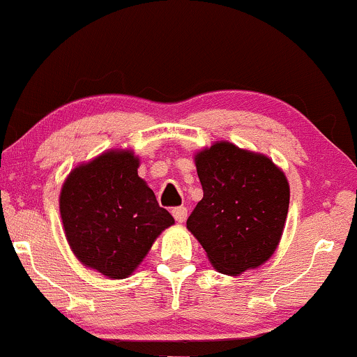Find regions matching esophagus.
I'll return each mask as SVG.
<instances>
[{
	"instance_id": "obj_1",
	"label": "esophagus",
	"mask_w": 357,
	"mask_h": 357,
	"mask_svg": "<svg viewBox=\"0 0 357 357\" xmlns=\"http://www.w3.org/2000/svg\"><path fill=\"white\" fill-rule=\"evenodd\" d=\"M172 217L176 218V222L183 223L188 217V210L185 208V206H176V208L172 210Z\"/></svg>"
}]
</instances>
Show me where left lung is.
I'll list each match as a JSON object with an SVG mask.
<instances>
[{
	"label": "left lung",
	"mask_w": 357,
	"mask_h": 357,
	"mask_svg": "<svg viewBox=\"0 0 357 357\" xmlns=\"http://www.w3.org/2000/svg\"><path fill=\"white\" fill-rule=\"evenodd\" d=\"M203 198L186 227L218 273L264 264L283 236L289 206L284 172L268 155L215 142L195 155Z\"/></svg>",
	"instance_id": "left-lung-1"
}]
</instances>
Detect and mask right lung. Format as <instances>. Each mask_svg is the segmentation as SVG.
I'll use <instances>...</instances> for the list:
<instances>
[{
    "mask_svg": "<svg viewBox=\"0 0 357 357\" xmlns=\"http://www.w3.org/2000/svg\"><path fill=\"white\" fill-rule=\"evenodd\" d=\"M132 151H108L69 172L59 197L62 225L86 268L123 280L174 223L139 176Z\"/></svg>",
    "mask_w": 357,
    "mask_h": 357,
    "instance_id": "add662e5",
    "label": "right lung"
}]
</instances>
